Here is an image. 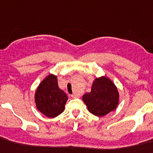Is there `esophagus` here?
I'll list each match as a JSON object with an SVG mask.
<instances>
[{"label": "esophagus", "mask_w": 153, "mask_h": 153, "mask_svg": "<svg viewBox=\"0 0 153 153\" xmlns=\"http://www.w3.org/2000/svg\"><path fill=\"white\" fill-rule=\"evenodd\" d=\"M71 97L73 98H78V95H76V94H71Z\"/></svg>", "instance_id": "esophagus-1"}]
</instances>
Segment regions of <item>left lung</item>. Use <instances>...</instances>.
Instances as JSON below:
<instances>
[{
    "instance_id": "left-lung-1",
    "label": "left lung",
    "mask_w": 153,
    "mask_h": 153,
    "mask_svg": "<svg viewBox=\"0 0 153 153\" xmlns=\"http://www.w3.org/2000/svg\"><path fill=\"white\" fill-rule=\"evenodd\" d=\"M82 100L91 114L104 117L117 108L120 94L113 80L102 76L94 79L91 92L84 94Z\"/></svg>"
}]
</instances>
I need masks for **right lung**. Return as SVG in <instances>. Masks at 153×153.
Segmentation results:
<instances>
[{"mask_svg": "<svg viewBox=\"0 0 153 153\" xmlns=\"http://www.w3.org/2000/svg\"><path fill=\"white\" fill-rule=\"evenodd\" d=\"M67 100V94L59 88L57 76L51 74L43 79L34 94L36 108L49 118H55L63 113Z\"/></svg>", "mask_w": 153, "mask_h": 153, "instance_id": "obj_1", "label": "right lung"}]
</instances>
